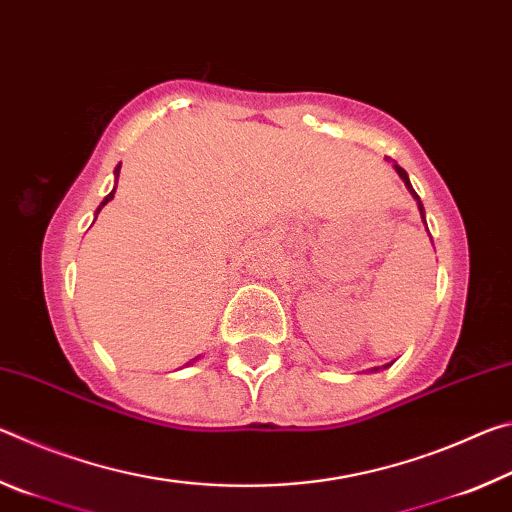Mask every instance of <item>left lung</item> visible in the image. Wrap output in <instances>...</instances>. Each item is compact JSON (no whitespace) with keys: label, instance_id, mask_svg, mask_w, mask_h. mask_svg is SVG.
Wrapping results in <instances>:
<instances>
[{"label":"left lung","instance_id":"1","mask_svg":"<svg viewBox=\"0 0 512 512\" xmlns=\"http://www.w3.org/2000/svg\"><path fill=\"white\" fill-rule=\"evenodd\" d=\"M393 167H395V171H397V176H400V178L404 180V185H406V189H409V194L413 196V201H415V203H418V210H420V216H422V223H424V225H427V221H424V205H422V201H420V196H418V194H415V189H413V185H411V180H409V173H406V171H404V169H402V167H400V164H397V162L393 164ZM427 232H429V230H427ZM388 366H393V363H386V366H384V368H388ZM372 370H375V372H377L379 368H372Z\"/></svg>","mask_w":512,"mask_h":512}]
</instances>
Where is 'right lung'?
<instances>
[{
  "label": "right lung",
  "mask_w": 512,
  "mask_h": 512,
  "mask_svg": "<svg viewBox=\"0 0 512 512\" xmlns=\"http://www.w3.org/2000/svg\"><path fill=\"white\" fill-rule=\"evenodd\" d=\"M119 169H121V164H117V167H115V180L119 178ZM115 189H117V187H112V192H110V194H108L106 198H103V201H101V205L97 207V212H94V221H97V214H99V212L103 210V205H106L108 201H112V198H115ZM198 359H201V357H196V359H192V363H194V361H198Z\"/></svg>",
  "instance_id": "add662e5"
}]
</instances>
